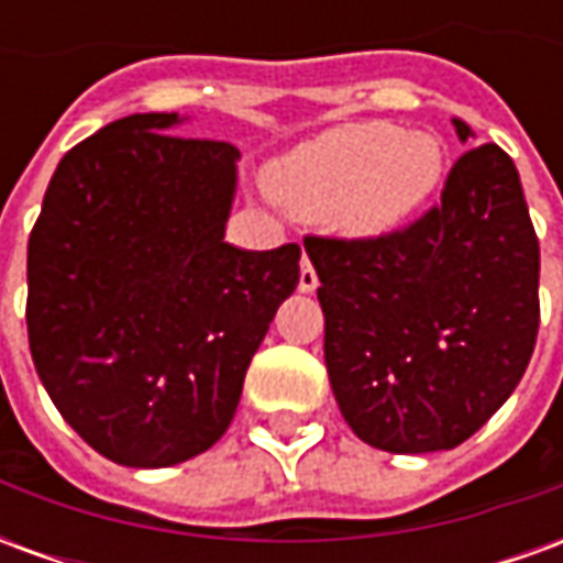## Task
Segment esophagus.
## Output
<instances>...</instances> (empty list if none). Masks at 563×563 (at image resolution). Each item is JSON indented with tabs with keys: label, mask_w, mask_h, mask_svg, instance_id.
Masks as SVG:
<instances>
[{
	"label": "esophagus",
	"mask_w": 563,
	"mask_h": 563,
	"mask_svg": "<svg viewBox=\"0 0 563 563\" xmlns=\"http://www.w3.org/2000/svg\"><path fill=\"white\" fill-rule=\"evenodd\" d=\"M319 286V277L317 271H313V265H310V258H301V277H298V289L301 292H317Z\"/></svg>",
	"instance_id": "obj_1"
}]
</instances>
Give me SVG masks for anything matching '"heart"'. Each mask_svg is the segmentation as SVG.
Instances as JSON below:
<instances>
[{
    "label": "heart",
    "instance_id": "obj_1",
    "mask_svg": "<svg viewBox=\"0 0 563 563\" xmlns=\"http://www.w3.org/2000/svg\"><path fill=\"white\" fill-rule=\"evenodd\" d=\"M443 144L395 123H341L298 144L268 172L271 189L307 220H331L350 238H383L434 196Z\"/></svg>",
    "mask_w": 563,
    "mask_h": 563
}]
</instances>
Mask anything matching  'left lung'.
<instances>
[{
    "instance_id": "obj_1",
    "label": "left lung",
    "mask_w": 563,
    "mask_h": 563,
    "mask_svg": "<svg viewBox=\"0 0 563 563\" xmlns=\"http://www.w3.org/2000/svg\"><path fill=\"white\" fill-rule=\"evenodd\" d=\"M305 250L331 391L358 440L395 455L455 449L519 386L540 329V241L497 144L467 150L440 205L404 232Z\"/></svg>"
}]
</instances>
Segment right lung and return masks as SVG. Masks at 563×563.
Masks as SVG:
<instances>
[{"instance_id":"1","label":"right lung","mask_w":563,"mask_h":563,"mask_svg":"<svg viewBox=\"0 0 563 563\" xmlns=\"http://www.w3.org/2000/svg\"><path fill=\"white\" fill-rule=\"evenodd\" d=\"M114 120L56 165L26 250V329L44 389L99 455L172 467L210 449L298 286L301 246L225 241L241 153Z\"/></svg>"}]
</instances>
